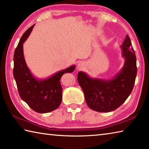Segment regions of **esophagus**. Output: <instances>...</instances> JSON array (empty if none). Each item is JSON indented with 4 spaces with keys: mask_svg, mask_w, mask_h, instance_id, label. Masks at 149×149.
Here are the masks:
<instances>
[{
    "mask_svg": "<svg viewBox=\"0 0 149 149\" xmlns=\"http://www.w3.org/2000/svg\"><path fill=\"white\" fill-rule=\"evenodd\" d=\"M85 68V64L84 62H80L77 64V69L79 70H84Z\"/></svg>",
    "mask_w": 149,
    "mask_h": 149,
    "instance_id": "obj_1",
    "label": "esophagus"
}]
</instances>
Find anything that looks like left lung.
Here are the masks:
<instances>
[{
  "instance_id": "obj_1",
  "label": "left lung",
  "mask_w": 149,
  "mask_h": 149,
  "mask_svg": "<svg viewBox=\"0 0 149 149\" xmlns=\"http://www.w3.org/2000/svg\"><path fill=\"white\" fill-rule=\"evenodd\" d=\"M122 48L125 64L113 79H91L84 72L78 73V83L91 109L100 112H111L120 107L132 93L137 75V64L135 51L128 35Z\"/></svg>"
}]
</instances>
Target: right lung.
Here are the masks:
<instances>
[{"instance_id": "right-lung-1", "label": "right lung", "mask_w": 149, "mask_h": 149, "mask_svg": "<svg viewBox=\"0 0 149 149\" xmlns=\"http://www.w3.org/2000/svg\"><path fill=\"white\" fill-rule=\"evenodd\" d=\"M35 25L22 35L14 54L13 74L21 99L36 112L47 113L59 107L62 99L60 79L66 73L74 71L75 65L58 72L48 79L37 80L31 75L25 62L23 43Z\"/></svg>"}]
</instances>
